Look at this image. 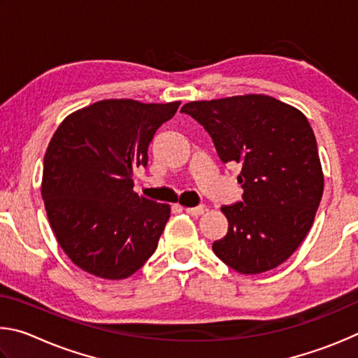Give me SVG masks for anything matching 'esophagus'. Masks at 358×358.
Masks as SVG:
<instances>
[{
	"instance_id": "esophagus-1",
	"label": "esophagus",
	"mask_w": 358,
	"mask_h": 358,
	"mask_svg": "<svg viewBox=\"0 0 358 358\" xmlns=\"http://www.w3.org/2000/svg\"><path fill=\"white\" fill-rule=\"evenodd\" d=\"M187 214L189 215H193V217H199V215H203L204 212H206V208L204 206H196V208H185L184 209Z\"/></svg>"
}]
</instances>
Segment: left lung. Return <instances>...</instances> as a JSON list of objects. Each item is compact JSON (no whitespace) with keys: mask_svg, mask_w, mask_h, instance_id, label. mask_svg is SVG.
Listing matches in <instances>:
<instances>
[{"mask_svg":"<svg viewBox=\"0 0 358 358\" xmlns=\"http://www.w3.org/2000/svg\"><path fill=\"white\" fill-rule=\"evenodd\" d=\"M180 111L208 130L223 163L242 168V201L222 208L229 227L214 253L245 275L283 264L308 234L324 192L308 119L264 94L198 100Z\"/></svg>","mask_w":358,"mask_h":358,"instance_id":"obj_1","label":"left lung"}]
</instances>
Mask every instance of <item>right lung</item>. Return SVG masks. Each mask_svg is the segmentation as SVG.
I'll return each instance as SVG.
<instances>
[{
	"mask_svg": "<svg viewBox=\"0 0 358 358\" xmlns=\"http://www.w3.org/2000/svg\"><path fill=\"white\" fill-rule=\"evenodd\" d=\"M180 102L108 99L73 111L43 157L42 199L56 241L81 271L124 280L144 266L171 214L134 192L157 129Z\"/></svg>",
	"mask_w": 358,
	"mask_h": 358,
	"instance_id": "right-lung-1",
	"label": "right lung"
}]
</instances>
